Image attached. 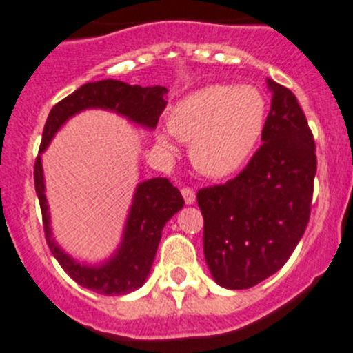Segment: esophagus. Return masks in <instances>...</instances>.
Segmentation results:
<instances>
[{
	"instance_id": "esophagus-1",
	"label": "esophagus",
	"mask_w": 353,
	"mask_h": 353,
	"mask_svg": "<svg viewBox=\"0 0 353 353\" xmlns=\"http://www.w3.org/2000/svg\"><path fill=\"white\" fill-rule=\"evenodd\" d=\"M181 193H183V198L184 201H186V205H193V203L196 201V194H194V191L191 190V188H183Z\"/></svg>"
}]
</instances>
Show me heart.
<instances>
[{"mask_svg": "<svg viewBox=\"0 0 353 353\" xmlns=\"http://www.w3.org/2000/svg\"><path fill=\"white\" fill-rule=\"evenodd\" d=\"M266 121V101L249 85H210L176 104L169 130L191 141V160L203 174L223 177L236 172L251 157ZM159 145L172 152L169 134H159Z\"/></svg>", "mask_w": 353, "mask_h": 353, "instance_id": "obj_1", "label": "heart"}]
</instances>
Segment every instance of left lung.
I'll use <instances>...</instances> for the list:
<instances>
[{
	"mask_svg": "<svg viewBox=\"0 0 353 353\" xmlns=\"http://www.w3.org/2000/svg\"><path fill=\"white\" fill-rule=\"evenodd\" d=\"M263 145L225 184L198 191L203 251L219 285L243 290L279 272L311 215L316 145L295 95L268 78Z\"/></svg>",
	"mask_w": 353,
	"mask_h": 353,
	"instance_id": "obj_1",
	"label": "left lung"
}]
</instances>
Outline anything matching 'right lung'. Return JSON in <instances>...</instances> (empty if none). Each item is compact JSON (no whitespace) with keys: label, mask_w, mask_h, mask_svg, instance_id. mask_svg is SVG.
<instances>
[{"label":"right lung","mask_w":353,"mask_h":353,"mask_svg":"<svg viewBox=\"0 0 353 353\" xmlns=\"http://www.w3.org/2000/svg\"><path fill=\"white\" fill-rule=\"evenodd\" d=\"M167 88L128 85L119 80H101L81 85L78 90L59 101L49 112L42 131L41 148L35 159L34 183L42 212L46 241L61 268L78 283L102 295H124L145 283L159 248L167 220L184 205L181 191L167 177H154L138 184L133 205L124 227L123 243L116 254L101 266H85L66 254L51 237L48 199L44 194V174L41 154L51 143L59 128L74 114L85 109H109L133 123L154 130L165 109Z\"/></svg>","instance_id":"right-lung-1"}]
</instances>
